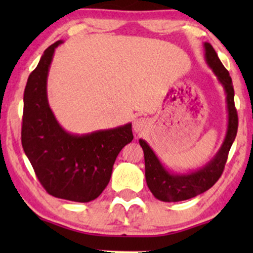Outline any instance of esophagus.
Instances as JSON below:
<instances>
[{
  "instance_id": "esophagus-1",
  "label": "esophagus",
  "mask_w": 253,
  "mask_h": 253,
  "mask_svg": "<svg viewBox=\"0 0 253 253\" xmlns=\"http://www.w3.org/2000/svg\"><path fill=\"white\" fill-rule=\"evenodd\" d=\"M147 126H149V123H147V120L145 118L136 119V120H134V123H133V129H134L136 133L143 132V130L147 128Z\"/></svg>"
}]
</instances>
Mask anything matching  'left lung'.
Listing matches in <instances>:
<instances>
[{"mask_svg": "<svg viewBox=\"0 0 253 253\" xmlns=\"http://www.w3.org/2000/svg\"><path fill=\"white\" fill-rule=\"evenodd\" d=\"M205 51L206 62L215 74L219 82L222 84L226 92L228 112L227 132H226L225 140L221 147L210 163L195 172L183 173V175L170 173L162 165L146 141L143 139L139 140V144L144 151L145 177H146L147 187L156 199L164 202H178L189 200L213 187L221 176L223 168L227 162L229 149L237 135L238 114L236 106H234V89L232 78L229 76V72L220 62L215 50L210 42H205Z\"/></svg>", "mask_w": 253, "mask_h": 253, "instance_id": "8db88e82", "label": "left lung"}]
</instances>
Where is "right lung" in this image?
Returning <instances> with one entry per match:
<instances>
[{
	"mask_svg": "<svg viewBox=\"0 0 253 253\" xmlns=\"http://www.w3.org/2000/svg\"><path fill=\"white\" fill-rule=\"evenodd\" d=\"M47 47L31 72L24 92L21 143L43 189L58 199L89 202L109 183L113 165L125 145L133 140L132 124L89 134L62 128L47 101V75L54 50Z\"/></svg>",
	"mask_w": 253,
	"mask_h": 253,
	"instance_id": "right-lung-1",
	"label": "right lung"
}]
</instances>
